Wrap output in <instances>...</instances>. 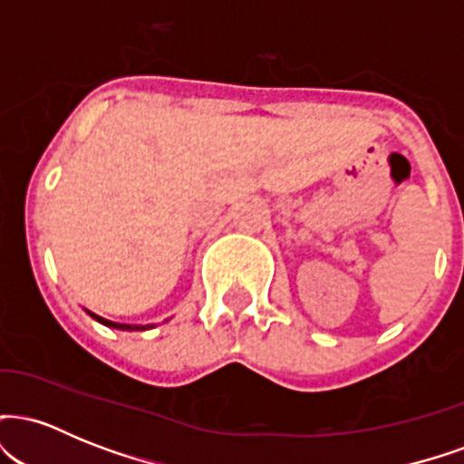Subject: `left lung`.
Returning <instances> with one entry per match:
<instances>
[{
  "label": "left lung",
  "mask_w": 464,
  "mask_h": 464,
  "mask_svg": "<svg viewBox=\"0 0 464 464\" xmlns=\"http://www.w3.org/2000/svg\"><path fill=\"white\" fill-rule=\"evenodd\" d=\"M92 314V316L95 318V321L98 323H102V324H106V327H113V329H121V332H140V329H146V327H140V324H121V323H113V321H106V318H102V316H95L93 312H89Z\"/></svg>",
  "instance_id": "1"
}]
</instances>
